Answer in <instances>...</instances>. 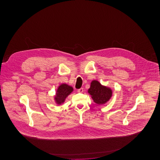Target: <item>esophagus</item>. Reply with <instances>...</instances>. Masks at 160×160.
Segmentation results:
<instances>
[{
  "label": "esophagus",
  "mask_w": 160,
  "mask_h": 160,
  "mask_svg": "<svg viewBox=\"0 0 160 160\" xmlns=\"http://www.w3.org/2000/svg\"><path fill=\"white\" fill-rule=\"evenodd\" d=\"M83 92V88H79V89H78V92L82 93V92Z\"/></svg>",
  "instance_id": "34e87169"
}]
</instances>
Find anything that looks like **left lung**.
Wrapping results in <instances>:
<instances>
[{"label": "left lung", "mask_w": 160, "mask_h": 160, "mask_svg": "<svg viewBox=\"0 0 160 160\" xmlns=\"http://www.w3.org/2000/svg\"><path fill=\"white\" fill-rule=\"evenodd\" d=\"M88 92L92 96L94 102L98 105L105 104L112 95V91L110 88L103 86L97 81H92Z\"/></svg>", "instance_id": "left-lung-1"}]
</instances>
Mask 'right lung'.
I'll list each match as a JSON object with an SVG mask.
<instances>
[{
	"label": "right lung",
	"instance_id": "obj_1",
	"mask_svg": "<svg viewBox=\"0 0 160 160\" xmlns=\"http://www.w3.org/2000/svg\"><path fill=\"white\" fill-rule=\"evenodd\" d=\"M72 88L66 84H62L59 86L56 96L55 97V99L57 104L60 105L64 102L65 99L72 92Z\"/></svg>",
	"mask_w": 160,
	"mask_h": 160
}]
</instances>
